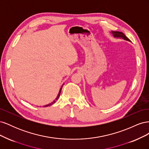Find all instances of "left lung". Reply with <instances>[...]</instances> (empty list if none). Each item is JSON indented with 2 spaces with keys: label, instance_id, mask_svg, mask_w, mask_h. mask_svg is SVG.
I'll list each match as a JSON object with an SVG mask.
<instances>
[{
  "label": "left lung",
  "instance_id": "obj_1",
  "mask_svg": "<svg viewBox=\"0 0 149 149\" xmlns=\"http://www.w3.org/2000/svg\"><path fill=\"white\" fill-rule=\"evenodd\" d=\"M111 33L112 35H113L114 37H115V38H123L125 40H127V41L130 42V40L127 37H126V36L123 32H120V31H112Z\"/></svg>",
  "mask_w": 149,
  "mask_h": 149
}]
</instances>
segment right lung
<instances>
[{
  "mask_svg": "<svg viewBox=\"0 0 149 149\" xmlns=\"http://www.w3.org/2000/svg\"><path fill=\"white\" fill-rule=\"evenodd\" d=\"M63 86H62L61 87V88H60V91H59V93H58V96H57V97H56V98L55 99V100L53 101V102H52V103H49V104H47V105H45V106H44V107H47V106H51V105H52L53 104H54L55 102V101L58 100V98H59V97H60V93H61V89H62V87H63Z\"/></svg>",
  "mask_w": 149,
  "mask_h": 149,
  "instance_id": "right-lung-1",
  "label": "right lung"
}]
</instances>
